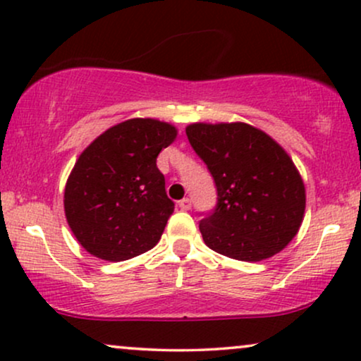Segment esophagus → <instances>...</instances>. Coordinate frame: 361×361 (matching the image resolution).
Returning <instances> with one entry per match:
<instances>
[{
  "mask_svg": "<svg viewBox=\"0 0 361 361\" xmlns=\"http://www.w3.org/2000/svg\"><path fill=\"white\" fill-rule=\"evenodd\" d=\"M177 206H179L182 211H189V209L192 207V202H190V199L184 197V199H182V201H179V204H177Z\"/></svg>",
  "mask_w": 361,
  "mask_h": 361,
  "instance_id": "obj_1",
  "label": "esophagus"
}]
</instances>
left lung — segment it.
Instances as JSON below:
<instances>
[{"instance_id":"1","label":"left lung","mask_w":361,"mask_h":361,"mask_svg":"<svg viewBox=\"0 0 361 361\" xmlns=\"http://www.w3.org/2000/svg\"><path fill=\"white\" fill-rule=\"evenodd\" d=\"M185 133L217 188L214 212L199 224L207 247L247 262L283 251L306 207L303 179L286 150L244 122H195Z\"/></svg>"}]
</instances>
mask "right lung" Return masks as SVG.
Returning <instances> with one entry per match:
<instances>
[{
    "mask_svg": "<svg viewBox=\"0 0 361 361\" xmlns=\"http://www.w3.org/2000/svg\"><path fill=\"white\" fill-rule=\"evenodd\" d=\"M177 128L157 118H130L106 128L80 154L65 185L63 207L82 247L104 261L152 249L173 212L157 155Z\"/></svg>",
    "mask_w": 361,
    "mask_h": 361,
    "instance_id": "add662e5",
    "label": "right lung"
}]
</instances>
